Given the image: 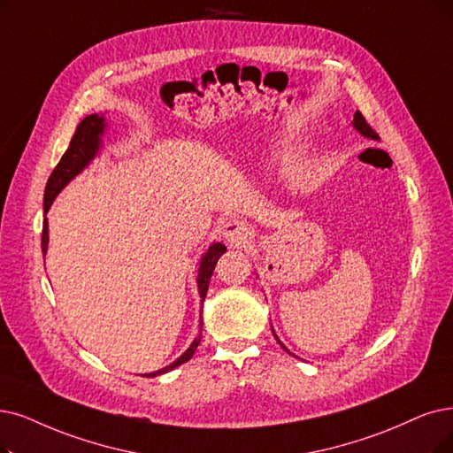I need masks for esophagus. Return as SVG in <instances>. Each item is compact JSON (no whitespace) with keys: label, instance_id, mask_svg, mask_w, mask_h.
Masks as SVG:
<instances>
[{"label":"esophagus","instance_id":"1","mask_svg":"<svg viewBox=\"0 0 453 453\" xmlns=\"http://www.w3.org/2000/svg\"><path fill=\"white\" fill-rule=\"evenodd\" d=\"M221 236L230 247H242L247 243V240H250L252 228L243 221H226L221 228Z\"/></svg>","mask_w":453,"mask_h":453}]
</instances>
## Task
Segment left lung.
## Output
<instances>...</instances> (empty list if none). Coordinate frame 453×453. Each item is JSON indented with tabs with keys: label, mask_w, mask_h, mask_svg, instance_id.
Instances as JSON below:
<instances>
[{
	"label": "left lung",
	"mask_w": 453,
	"mask_h": 453,
	"mask_svg": "<svg viewBox=\"0 0 453 453\" xmlns=\"http://www.w3.org/2000/svg\"><path fill=\"white\" fill-rule=\"evenodd\" d=\"M351 124H353V128H355L360 135H365L366 139L379 141V135L370 128L368 122H366V119L363 117V113H360V111H357V113H355V117H353V122H351ZM271 331H273V327H271ZM273 334H275V331H273ZM275 338H277V342L280 343V348H282L284 351H288V353H289V349H288V348L284 346V343L279 340V336H277V334H275ZM289 355H294V353H289ZM294 357H296V355H294Z\"/></svg>",
	"instance_id": "obj_1"
}]
</instances>
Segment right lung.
Segmentation results:
<instances>
[{
    "label": "right lung",
    "instance_id": "1",
    "mask_svg": "<svg viewBox=\"0 0 453 453\" xmlns=\"http://www.w3.org/2000/svg\"><path fill=\"white\" fill-rule=\"evenodd\" d=\"M107 128V122L104 119V115H88L85 117L76 128L74 137L70 141V147L66 149V152L63 154L61 161L58 164V167L53 169V173L48 178V184H46V191H44V217L48 213V210L51 208L53 201H56V196L74 180L83 169L88 167L90 161H93L100 150H102V137L105 134ZM48 219H44V228H42V252L46 257L48 252ZM226 247L219 242H215L208 247V250L201 257V262H198V269H196V288H198V296H201V301H204L206 292H208V284L211 279L213 269L217 265V260L221 258V255H225ZM203 336V318L198 321V334L196 338L191 342V346L180 355L174 363H171L169 366L161 368L157 372L152 373H144L142 377H156V375H164L178 366H182L184 363L193 357L198 342H201Z\"/></svg>",
    "mask_w": 453,
    "mask_h": 453
}]
</instances>
